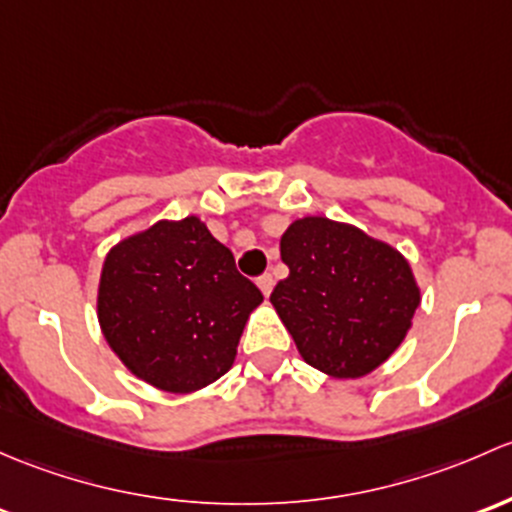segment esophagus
I'll return each mask as SVG.
<instances>
[{"label":"esophagus","mask_w":512,"mask_h":512,"mask_svg":"<svg viewBox=\"0 0 512 512\" xmlns=\"http://www.w3.org/2000/svg\"><path fill=\"white\" fill-rule=\"evenodd\" d=\"M256 283H258V288H261V293L268 298V295H271V291H273V276H271V273H263V276H258Z\"/></svg>","instance_id":"34e87169"}]
</instances>
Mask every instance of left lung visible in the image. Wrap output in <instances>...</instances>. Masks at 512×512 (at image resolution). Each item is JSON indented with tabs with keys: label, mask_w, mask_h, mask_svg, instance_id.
Instances as JSON below:
<instances>
[{
	"label": "left lung",
	"mask_w": 512,
	"mask_h": 512,
	"mask_svg": "<svg viewBox=\"0 0 512 512\" xmlns=\"http://www.w3.org/2000/svg\"><path fill=\"white\" fill-rule=\"evenodd\" d=\"M281 258L291 273L271 303L310 367L365 377L402 345L421 293L397 249L357 226L303 217L281 236Z\"/></svg>",
	"instance_id": "obj_1"
}]
</instances>
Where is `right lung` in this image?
Instances as JSON below:
<instances>
[{
	"instance_id": "obj_1",
	"label": "right lung",
	"mask_w": 512,
	"mask_h": 512,
	"mask_svg": "<svg viewBox=\"0 0 512 512\" xmlns=\"http://www.w3.org/2000/svg\"><path fill=\"white\" fill-rule=\"evenodd\" d=\"M263 295L199 217L157 221L108 251L98 323L135 377L172 394L217 382Z\"/></svg>"
}]
</instances>
